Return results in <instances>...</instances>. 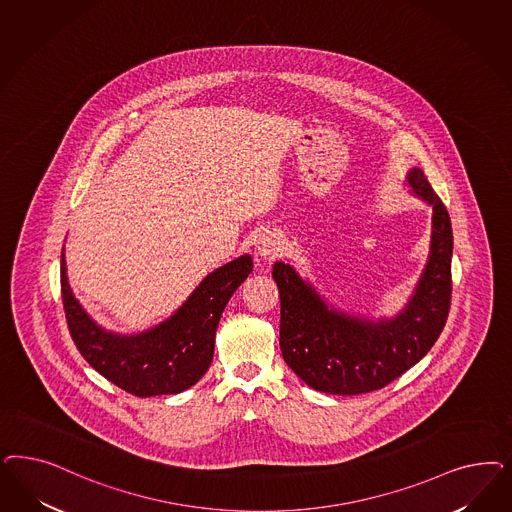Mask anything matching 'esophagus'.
<instances>
[{"instance_id":"esophagus-1","label":"esophagus","mask_w":512,"mask_h":512,"mask_svg":"<svg viewBox=\"0 0 512 512\" xmlns=\"http://www.w3.org/2000/svg\"><path fill=\"white\" fill-rule=\"evenodd\" d=\"M256 250H258V254H260L262 258L273 260V258H277L279 254H282L284 245H282L281 237H279V235H275V233H267V235H262V237L258 239V243H256Z\"/></svg>"}]
</instances>
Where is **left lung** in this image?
Returning <instances> with one entry per match:
<instances>
[{
    "label": "left lung",
    "mask_w": 512,
    "mask_h": 512,
    "mask_svg": "<svg viewBox=\"0 0 512 512\" xmlns=\"http://www.w3.org/2000/svg\"><path fill=\"white\" fill-rule=\"evenodd\" d=\"M414 196L431 205V241L422 277L405 309L369 320L328 305L292 265L275 262L284 362L307 386L333 396L380 390L420 362L445 328L452 294V226L420 167L407 173Z\"/></svg>",
    "instance_id": "8db88e82"
}]
</instances>
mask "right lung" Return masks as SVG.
I'll list each match as a JSON object with an SVG mask.
<instances>
[{
  "instance_id": "obj_1",
  "label": "right lung",
  "mask_w": 512,
  "mask_h": 512,
  "mask_svg": "<svg viewBox=\"0 0 512 512\" xmlns=\"http://www.w3.org/2000/svg\"><path fill=\"white\" fill-rule=\"evenodd\" d=\"M248 254L209 273L181 307L158 326L135 335L103 330L75 299L62 250L60 281L73 343L99 375L137 397L181 394L209 369L220 316L252 273Z\"/></svg>"
}]
</instances>
